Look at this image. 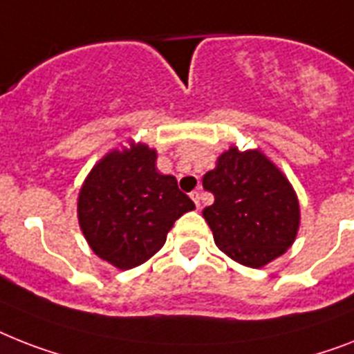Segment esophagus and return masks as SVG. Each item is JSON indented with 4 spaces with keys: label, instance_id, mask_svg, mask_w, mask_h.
Segmentation results:
<instances>
[{
    "label": "esophagus",
    "instance_id": "obj_1",
    "mask_svg": "<svg viewBox=\"0 0 354 354\" xmlns=\"http://www.w3.org/2000/svg\"><path fill=\"white\" fill-rule=\"evenodd\" d=\"M191 198H192V202L196 203L198 209H200V192H198V191H192V192H191Z\"/></svg>",
    "mask_w": 354,
    "mask_h": 354
}]
</instances>
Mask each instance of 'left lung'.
Masks as SVG:
<instances>
[{"label": "left lung", "mask_w": 354, "mask_h": 354, "mask_svg": "<svg viewBox=\"0 0 354 354\" xmlns=\"http://www.w3.org/2000/svg\"><path fill=\"white\" fill-rule=\"evenodd\" d=\"M214 203L203 209L214 243L247 267H263L292 245L300 225L297 192L269 158L231 147L203 176Z\"/></svg>", "instance_id": "8db88e82"}]
</instances>
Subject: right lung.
I'll return each instance as SVG.
<instances>
[{"label":"right lung","instance_id":"1","mask_svg":"<svg viewBox=\"0 0 354 354\" xmlns=\"http://www.w3.org/2000/svg\"><path fill=\"white\" fill-rule=\"evenodd\" d=\"M192 209L176 178L156 171V151L145 143L103 156L77 196L85 240L102 260L123 271L156 254L174 222Z\"/></svg>","mask_w":354,"mask_h":354}]
</instances>
